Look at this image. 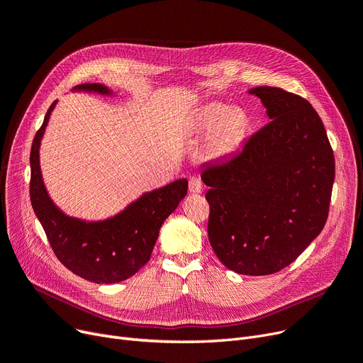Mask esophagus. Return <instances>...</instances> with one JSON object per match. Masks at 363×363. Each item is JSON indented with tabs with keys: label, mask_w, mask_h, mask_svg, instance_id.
<instances>
[{
	"label": "esophagus",
	"mask_w": 363,
	"mask_h": 363,
	"mask_svg": "<svg viewBox=\"0 0 363 363\" xmlns=\"http://www.w3.org/2000/svg\"><path fill=\"white\" fill-rule=\"evenodd\" d=\"M202 191H203V186H202V183H201L199 179H196V177H191V179H189V192H192V194H201Z\"/></svg>",
	"instance_id": "obj_1"
}]
</instances>
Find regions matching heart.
Masks as SVG:
<instances>
[{"label": "heart", "mask_w": 363, "mask_h": 363, "mask_svg": "<svg viewBox=\"0 0 363 363\" xmlns=\"http://www.w3.org/2000/svg\"><path fill=\"white\" fill-rule=\"evenodd\" d=\"M203 121L206 125H216L218 121H221L214 137V146L220 152L230 150L238 143L240 134L244 131L242 113H228V109L223 106H210L203 113Z\"/></svg>", "instance_id": "b5f03b06"}]
</instances>
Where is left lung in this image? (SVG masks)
<instances>
[{
    "instance_id": "obj_1",
    "label": "left lung",
    "mask_w": 363,
    "mask_h": 363,
    "mask_svg": "<svg viewBox=\"0 0 363 363\" xmlns=\"http://www.w3.org/2000/svg\"><path fill=\"white\" fill-rule=\"evenodd\" d=\"M270 118L223 162L205 167L208 239L228 269L282 270L322 232L335 177L334 152L315 108L279 87H255Z\"/></svg>"
}]
</instances>
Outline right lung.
I'll return each instance as SVG.
<instances>
[{"mask_svg":"<svg viewBox=\"0 0 363 363\" xmlns=\"http://www.w3.org/2000/svg\"><path fill=\"white\" fill-rule=\"evenodd\" d=\"M77 90L108 94L100 84H81ZM33 137L30 147V203L59 262L81 278L96 284H115L131 278L152 255L164 220L187 194V180L145 194L113 218L85 223L65 216L48 198L40 169V142L51 111Z\"/></svg>","mask_w":363,"mask_h":363,"instance_id":"add662e5","label":"right lung"}]
</instances>
